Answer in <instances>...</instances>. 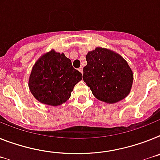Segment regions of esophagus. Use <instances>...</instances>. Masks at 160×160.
Listing matches in <instances>:
<instances>
[{
    "label": "esophagus",
    "mask_w": 160,
    "mask_h": 160,
    "mask_svg": "<svg viewBox=\"0 0 160 160\" xmlns=\"http://www.w3.org/2000/svg\"><path fill=\"white\" fill-rule=\"evenodd\" d=\"M79 71H80V72L83 74V72H84V71H83V68H82V67H80V68H79Z\"/></svg>",
    "instance_id": "1"
}]
</instances>
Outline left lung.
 Listing matches in <instances>:
<instances>
[{"label":"left lung","instance_id":"1","mask_svg":"<svg viewBox=\"0 0 160 160\" xmlns=\"http://www.w3.org/2000/svg\"><path fill=\"white\" fill-rule=\"evenodd\" d=\"M86 61L83 80L97 99L113 104L129 94L133 73L121 55L97 47L87 53Z\"/></svg>","mask_w":160,"mask_h":160}]
</instances>
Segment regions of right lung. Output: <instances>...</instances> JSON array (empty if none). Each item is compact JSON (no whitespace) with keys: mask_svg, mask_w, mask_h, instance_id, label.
Returning <instances> with one entry per match:
<instances>
[{"mask_svg":"<svg viewBox=\"0 0 160 160\" xmlns=\"http://www.w3.org/2000/svg\"><path fill=\"white\" fill-rule=\"evenodd\" d=\"M82 80V74L72 67L63 53L54 49L44 53L32 67L28 87L38 102L58 107L71 97L74 86Z\"/></svg>","mask_w":160,"mask_h":160,"instance_id":"right-lung-1","label":"right lung"}]
</instances>
